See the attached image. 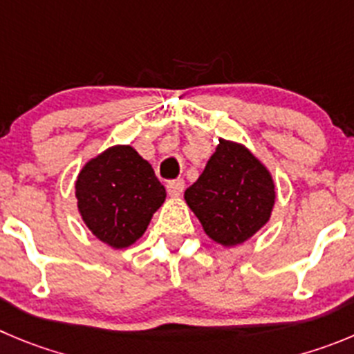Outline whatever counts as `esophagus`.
<instances>
[{"instance_id": "34e87169", "label": "esophagus", "mask_w": 354, "mask_h": 354, "mask_svg": "<svg viewBox=\"0 0 354 354\" xmlns=\"http://www.w3.org/2000/svg\"><path fill=\"white\" fill-rule=\"evenodd\" d=\"M166 188H167V194H169L171 197H178L183 194L185 181L183 180H173L166 185Z\"/></svg>"}]
</instances>
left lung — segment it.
<instances>
[{"label": "left lung", "mask_w": 354, "mask_h": 354, "mask_svg": "<svg viewBox=\"0 0 354 354\" xmlns=\"http://www.w3.org/2000/svg\"><path fill=\"white\" fill-rule=\"evenodd\" d=\"M274 181L259 158L243 145L220 140L199 180L185 190V201L207 236L236 246L259 232L270 218Z\"/></svg>", "instance_id": "left-lung-1"}]
</instances>
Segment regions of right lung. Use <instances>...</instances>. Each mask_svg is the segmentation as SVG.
Instances as JSON below:
<instances>
[{
  "label": "right lung",
  "instance_id": "right-lung-1",
  "mask_svg": "<svg viewBox=\"0 0 354 354\" xmlns=\"http://www.w3.org/2000/svg\"><path fill=\"white\" fill-rule=\"evenodd\" d=\"M78 209L97 239L127 248L166 199L151 166L131 147H113L85 164L77 180Z\"/></svg>",
  "mask_w": 354,
  "mask_h": 354
}]
</instances>
